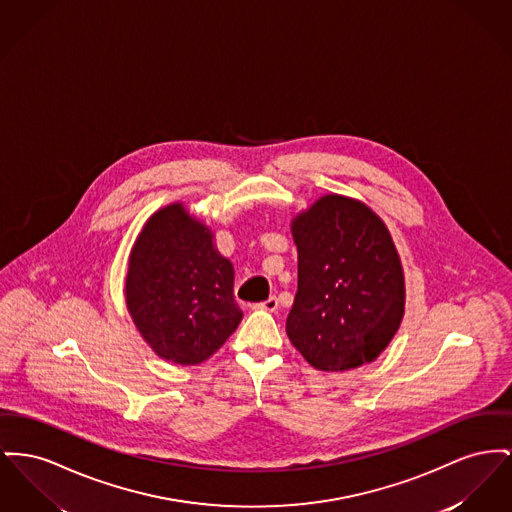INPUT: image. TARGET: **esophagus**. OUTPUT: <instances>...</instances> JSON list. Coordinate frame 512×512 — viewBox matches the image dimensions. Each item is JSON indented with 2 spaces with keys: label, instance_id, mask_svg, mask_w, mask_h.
<instances>
[{
  "label": "esophagus",
  "instance_id": "obj_1",
  "mask_svg": "<svg viewBox=\"0 0 512 512\" xmlns=\"http://www.w3.org/2000/svg\"><path fill=\"white\" fill-rule=\"evenodd\" d=\"M253 309H263V311H276L278 309V298L271 296L269 300L261 301V303H255Z\"/></svg>",
  "mask_w": 512,
  "mask_h": 512
}]
</instances>
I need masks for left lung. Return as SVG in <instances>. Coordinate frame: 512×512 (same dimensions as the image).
<instances>
[{
  "label": "left lung",
  "mask_w": 512,
  "mask_h": 512,
  "mask_svg": "<svg viewBox=\"0 0 512 512\" xmlns=\"http://www.w3.org/2000/svg\"><path fill=\"white\" fill-rule=\"evenodd\" d=\"M298 292L286 332L321 371L375 360L404 315V276L389 230L354 199L327 195L292 222Z\"/></svg>",
  "instance_id": "left-lung-1"
}]
</instances>
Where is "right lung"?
Wrapping results in <instances>:
<instances>
[{"mask_svg":"<svg viewBox=\"0 0 512 512\" xmlns=\"http://www.w3.org/2000/svg\"><path fill=\"white\" fill-rule=\"evenodd\" d=\"M125 298L152 350L181 365L211 358L243 317L232 263L214 249L209 228L181 205L145 224L129 257Z\"/></svg>","mask_w":512,"mask_h":512,"instance_id":"1","label":"right lung"}]
</instances>
